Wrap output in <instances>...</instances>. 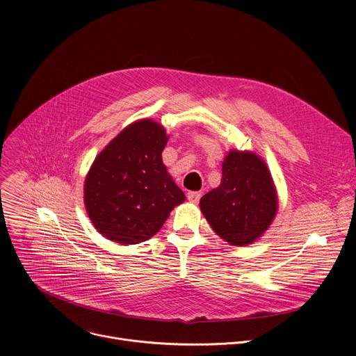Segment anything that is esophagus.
Wrapping results in <instances>:
<instances>
[{"mask_svg": "<svg viewBox=\"0 0 356 356\" xmlns=\"http://www.w3.org/2000/svg\"><path fill=\"white\" fill-rule=\"evenodd\" d=\"M200 197H201V194L198 193V191H188L187 193V200L190 201V202H198V200H200Z\"/></svg>", "mask_w": 356, "mask_h": 356, "instance_id": "esophagus-1", "label": "esophagus"}]
</instances>
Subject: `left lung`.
<instances>
[{"label": "left lung", "mask_w": 356, "mask_h": 356, "mask_svg": "<svg viewBox=\"0 0 356 356\" xmlns=\"http://www.w3.org/2000/svg\"><path fill=\"white\" fill-rule=\"evenodd\" d=\"M279 209L277 190L266 162L250 150L231 149L218 187L200 200V210L218 236L232 246L258 241Z\"/></svg>", "instance_id": "left-lung-1"}]
</instances>
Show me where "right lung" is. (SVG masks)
<instances>
[{"mask_svg": "<svg viewBox=\"0 0 356 356\" xmlns=\"http://www.w3.org/2000/svg\"><path fill=\"white\" fill-rule=\"evenodd\" d=\"M168 139L159 122L138 120L94 159L84 180V207L107 239L121 245L150 239L186 200L162 161Z\"/></svg>", "mask_w": 356, "mask_h": 356, "instance_id": "obj_1", "label": "right lung"}]
</instances>
